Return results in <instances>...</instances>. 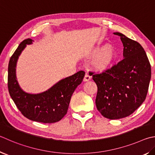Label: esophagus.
I'll use <instances>...</instances> for the list:
<instances>
[{
  "mask_svg": "<svg viewBox=\"0 0 155 155\" xmlns=\"http://www.w3.org/2000/svg\"><path fill=\"white\" fill-rule=\"evenodd\" d=\"M84 81H89L91 80V76H90L88 73H86L85 75V77H84Z\"/></svg>",
  "mask_w": 155,
  "mask_h": 155,
  "instance_id": "obj_1",
  "label": "esophagus"
}]
</instances>
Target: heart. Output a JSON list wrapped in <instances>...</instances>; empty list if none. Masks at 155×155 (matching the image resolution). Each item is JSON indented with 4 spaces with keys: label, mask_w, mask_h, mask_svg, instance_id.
Segmentation results:
<instances>
[{
    "label": "heart",
    "mask_w": 155,
    "mask_h": 155,
    "mask_svg": "<svg viewBox=\"0 0 155 155\" xmlns=\"http://www.w3.org/2000/svg\"><path fill=\"white\" fill-rule=\"evenodd\" d=\"M114 57L115 53L114 50L110 47H107L98 55L95 61V66L100 69L106 68L112 62Z\"/></svg>",
    "instance_id": "obj_1"
}]
</instances>
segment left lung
<instances>
[{"label":"left lung","instance_id":"8db88e82","mask_svg":"<svg viewBox=\"0 0 155 155\" xmlns=\"http://www.w3.org/2000/svg\"><path fill=\"white\" fill-rule=\"evenodd\" d=\"M122 60L100 73H91L97 87L95 104L103 117L119 119L128 117L145 100L151 78V67L144 48L120 32Z\"/></svg>","mask_w":155,"mask_h":155}]
</instances>
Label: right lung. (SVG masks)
Returning <instances> with one entry per match:
<instances>
[{
    "instance_id": "add662e5",
    "label": "right lung",
    "mask_w": 155,
    "mask_h": 155,
    "mask_svg": "<svg viewBox=\"0 0 155 155\" xmlns=\"http://www.w3.org/2000/svg\"><path fill=\"white\" fill-rule=\"evenodd\" d=\"M32 39H25L11 56L8 66V89L17 108L25 117L33 121L53 123L60 120L68 111L70 98L85 76L83 70L61 80L51 88L39 94H30L22 91L15 76V66L19 55Z\"/></svg>"
}]
</instances>
